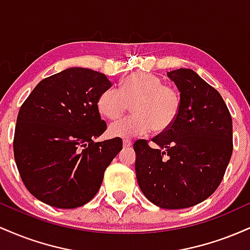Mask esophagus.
<instances>
[{"label":"esophagus","instance_id":"obj_1","mask_svg":"<svg viewBox=\"0 0 250 250\" xmlns=\"http://www.w3.org/2000/svg\"><path fill=\"white\" fill-rule=\"evenodd\" d=\"M131 145H133V142H131L130 140H128V139L123 140V147H130Z\"/></svg>","mask_w":250,"mask_h":250}]
</instances>
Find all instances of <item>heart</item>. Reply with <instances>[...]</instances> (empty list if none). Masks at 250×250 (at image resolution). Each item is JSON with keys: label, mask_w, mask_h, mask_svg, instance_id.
Instances as JSON below:
<instances>
[{"label": "heart", "mask_w": 250, "mask_h": 250, "mask_svg": "<svg viewBox=\"0 0 250 250\" xmlns=\"http://www.w3.org/2000/svg\"><path fill=\"white\" fill-rule=\"evenodd\" d=\"M181 95L176 89L163 84L160 77L149 73L131 74L122 80L119 90L109 88L100 95L97 108L103 116L116 120L131 104L133 115L111 123L114 137H135L151 130L162 133L176 121L181 110Z\"/></svg>", "instance_id": "b5f03b06"}]
</instances>
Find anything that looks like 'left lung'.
I'll return each instance as SVG.
<instances>
[{"instance_id": "left-lung-1", "label": "left lung", "mask_w": 250, "mask_h": 250, "mask_svg": "<svg viewBox=\"0 0 250 250\" xmlns=\"http://www.w3.org/2000/svg\"><path fill=\"white\" fill-rule=\"evenodd\" d=\"M167 76L179 89L181 110L170 128L134 143L135 171L145 196L163 209H183L208 199L219 187L233 153V122L222 96L194 70Z\"/></svg>"}]
</instances>
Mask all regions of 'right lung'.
Wrapping results in <instances>:
<instances>
[{"label":"right lung","mask_w":250,"mask_h":250,"mask_svg":"<svg viewBox=\"0 0 250 250\" xmlns=\"http://www.w3.org/2000/svg\"><path fill=\"white\" fill-rule=\"evenodd\" d=\"M111 87L104 74L71 67L42 80L17 116L14 156L24 186L37 200L73 209L99 191L122 140L101 142L105 122L99 97Z\"/></svg>","instance_id":"add662e5"}]
</instances>
